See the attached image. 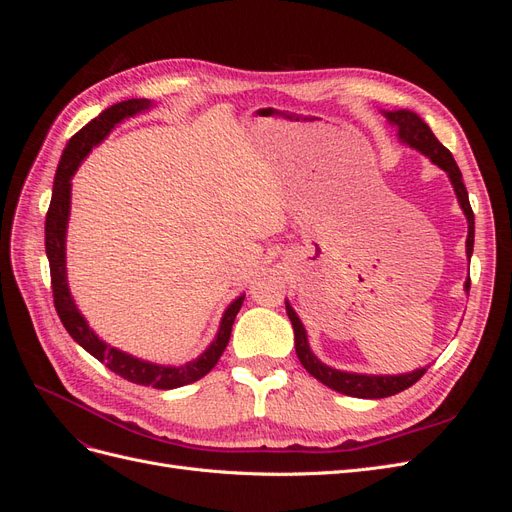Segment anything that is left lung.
I'll return each instance as SVG.
<instances>
[{"instance_id": "obj_1", "label": "left lung", "mask_w": 512, "mask_h": 512, "mask_svg": "<svg viewBox=\"0 0 512 512\" xmlns=\"http://www.w3.org/2000/svg\"><path fill=\"white\" fill-rule=\"evenodd\" d=\"M382 115L389 119L391 126H395L399 141L421 151L423 156H427L438 168H442L444 173L451 179V185L455 190V196L459 200V207L466 215L468 220V239H466V256L468 260L472 258L474 250V213L470 207V198L468 190L463 185L461 170L457 162L453 160V153L448 151L436 136H433L431 128L427 123L418 117L414 111H408V108H399V111H382ZM463 290H470V277L463 284ZM286 314L292 322V331H294V348H297V356L301 365L307 369V374H312L316 380H320L324 386L329 389L350 395V397H361V399H380V397H391L401 391H406L408 386H412L416 380H421V376L427 371V367L408 371V374H395V376H376V374H354V371H342L329 367L327 363H322L318 356L309 348L307 342V331L303 327L301 318L294 312L292 305L286 301Z\"/></svg>"}]
</instances>
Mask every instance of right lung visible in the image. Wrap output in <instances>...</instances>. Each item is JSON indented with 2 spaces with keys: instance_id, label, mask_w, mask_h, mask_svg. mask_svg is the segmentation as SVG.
Instances as JSON below:
<instances>
[{
  "instance_id": "1",
  "label": "right lung",
  "mask_w": 512,
  "mask_h": 512,
  "mask_svg": "<svg viewBox=\"0 0 512 512\" xmlns=\"http://www.w3.org/2000/svg\"><path fill=\"white\" fill-rule=\"evenodd\" d=\"M153 106L151 100L145 98H132L123 100L113 106H108L96 119H91L85 128L76 132L64 153L55 173L53 181V196L51 207L46 213L44 224V247L46 258L51 265V288L57 316L64 324L66 331L72 335V339L79 346H83L91 356H96L100 363H104L108 369L115 371L117 376L126 378L128 382L151 386V389H179V386L192 384L207 376L209 371L220 361L222 352L228 346L232 322H235L239 309L243 305L245 294L232 301L220 320L218 335H215L209 348L196 356L194 361H188L183 365H158L145 359H138L128 352H123L111 344L102 342V339L89 327L81 309L76 307L72 292L68 286V273H66V232H68V220H70V203H72V177L83 160L89 156V151L96 145H100L104 138L111 134V130L121 123L123 119H130L138 113H145Z\"/></svg>"
}]
</instances>
